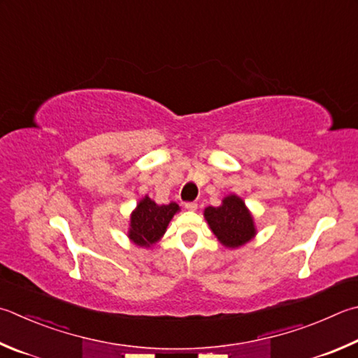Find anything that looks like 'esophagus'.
Instances as JSON below:
<instances>
[{
	"mask_svg": "<svg viewBox=\"0 0 358 358\" xmlns=\"http://www.w3.org/2000/svg\"><path fill=\"white\" fill-rule=\"evenodd\" d=\"M185 208L187 211H196L197 203H196V201H187V203H185Z\"/></svg>",
	"mask_w": 358,
	"mask_h": 358,
	"instance_id": "obj_1",
	"label": "esophagus"
}]
</instances>
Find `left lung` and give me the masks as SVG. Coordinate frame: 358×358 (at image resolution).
<instances>
[{"label":"left lung","mask_w":358,"mask_h":358,"mask_svg":"<svg viewBox=\"0 0 358 358\" xmlns=\"http://www.w3.org/2000/svg\"><path fill=\"white\" fill-rule=\"evenodd\" d=\"M203 216L211 231L225 247H241L257 235L250 211L241 197L230 194L220 206L205 208Z\"/></svg>","instance_id":"obj_1"}]
</instances>
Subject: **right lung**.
I'll list each match as a JSON object with an SVG mask.
<instances>
[{
	"label": "right lung",
	"mask_w": 358,
	"mask_h": 358,
	"mask_svg": "<svg viewBox=\"0 0 358 358\" xmlns=\"http://www.w3.org/2000/svg\"><path fill=\"white\" fill-rule=\"evenodd\" d=\"M178 210L180 206L175 201L169 205H157L145 196L131 213L128 238L139 247H152L164 235L169 222Z\"/></svg>",
	"instance_id": "add662e5"
}]
</instances>
